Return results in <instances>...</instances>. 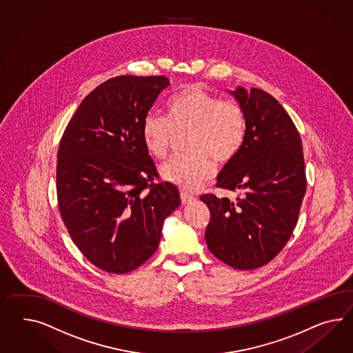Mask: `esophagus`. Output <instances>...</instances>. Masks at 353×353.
Instances as JSON below:
<instances>
[{"label":"esophagus","instance_id":"obj_1","mask_svg":"<svg viewBox=\"0 0 353 353\" xmlns=\"http://www.w3.org/2000/svg\"><path fill=\"white\" fill-rule=\"evenodd\" d=\"M180 196H181L182 204H189L191 201H195V198L190 195V194H188L186 191H181Z\"/></svg>","mask_w":353,"mask_h":353}]
</instances>
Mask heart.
Masks as SVG:
<instances>
[{"mask_svg":"<svg viewBox=\"0 0 353 353\" xmlns=\"http://www.w3.org/2000/svg\"><path fill=\"white\" fill-rule=\"evenodd\" d=\"M167 119L148 114L141 125L143 146L148 152L164 159L174 134L189 131L186 150L161 167L163 180L185 190H198L216 173V159L228 163L240 152L247 131L245 114L240 105L221 100L198 85H189L172 95L167 105Z\"/></svg>","mask_w":353,"mask_h":353,"instance_id":"obj_1","label":"heart"}]
</instances>
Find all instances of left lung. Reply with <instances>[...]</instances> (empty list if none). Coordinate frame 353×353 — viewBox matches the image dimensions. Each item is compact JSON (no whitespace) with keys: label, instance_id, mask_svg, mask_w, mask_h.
Segmentation results:
<instances>
[{"label":"left lung","instance_id":"1","mask_svg":"<svg viewBox=\"0 0 353 353\" xmlns=\"http://www.w3.org/2000/svg\"><path fill=\"white\" fill-rule=\"evenodd\" d=\"M230 94L245 114V139L225 164L217 188L239 191L236 201L201 195L210 208L205 240L210 252L238 270L265 266L285 247L305 196L302 140L274 96L236 87Z\"/></svg>","mask_w":353,"mask_h":353}]
</instances>
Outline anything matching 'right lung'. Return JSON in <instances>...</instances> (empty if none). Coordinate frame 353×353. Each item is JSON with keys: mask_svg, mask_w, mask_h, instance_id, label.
<instances>
[{"mask_svg": "<svg viewBox=\"0 0 353 353\" xmlns=\"http://www.w3.org/2000/svg\"><path fill=\"white\" fill-rule=\"evenodd\" d=\"M164 76H119L85 97L57 150L60 216L77 248L100 270L127 274L155 253L164 219L180 205L171 182H158L141 125Z\"/></svg>", "mask_w": 353, "mask_h": 353, "instance_id": "add662e5", "label": "right lung"}]
</instances>
